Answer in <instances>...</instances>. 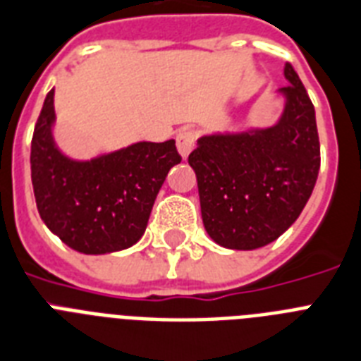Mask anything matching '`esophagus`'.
<instances>
[{"instance_id": "esophagus-1", "label": "esophagus", "mask_w": 361, "mask_h": 361, "mask_svg": "<svg viewBox=\"0 0 361 361\" xmlns=\"http://www.w3.org/2000/svg\"><path fill=\"white\" fill-rule=\"evenodd\" d=\"M176 145H178V152L185 159L190 152L195 150L196 146V133L192 130H181L176 135Z\"/></svg>"}]
</instances>
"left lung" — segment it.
<instances>
[{
  "mask_svg": "<svg viewBox=\"0 0 361 361\" xmlns=\"http://www.w3.org/2000/svg\"><path fill=\"white\" fill-rule=\"evenodd\" d=\"M283 111L271 128L198 139L196 174L204 228L216 245L256 250L276 241L302 213L321 166L315 109L287 63Z\"/></svg>",
  "mask_w": 361,
  "mask_h": 361,
  "instance_id": "1",
  "label": "left lung"
}]
</instances>
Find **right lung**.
<instances>
[{
  "label": "right lung",
  "instance_id": "1",
  "mask_svg": "<svg viewBox=\"0 0 361 361\" xmlns=\"http://www.w3.org/2000/svg\"><path fill=\"white\" fill-rule=\"evenodd\" d=\"M51 89L31 140V181L44 224L81 254H111L133 247L146 230L155 196L181 161L176 140L135 142L72 159L54 139Z\"/></svg>",
  "mask_w": 361,
  "mask_h": 361
}]
</instances>
